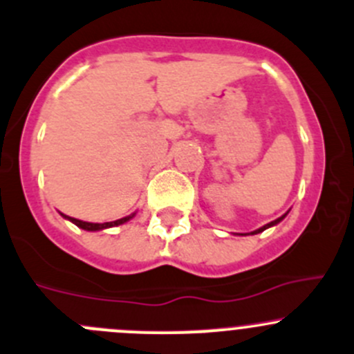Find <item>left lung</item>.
Instances as JSON below:
<instances>
[{
  "label": "left lung",
  "instance_id": "1",
  "mask_svg": "<svg viewBox=\"0 0 354 354\" xmlns=\"http://www.w3.org/2000/svg\"><path fill=\"white\" fill-rule=\"evenodd\" d=\"M283 218H286V214H283V216H280V218L279 219H275V221H272V223H268V225H264V226H261V228L259 230H256V232H252V235H254V233H259V232H263V230H266V228H270V226H273V225H277V223H280V221H282V219Z\"/></svg>",
  "mask_w": 354,
  "mask_h": 354
}]
</instances>
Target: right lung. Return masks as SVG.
Masks as SVG:
<instances>
[{
    "mask_svg": "<svg viewBox=\"0 0 354 354\" xmlns=\"http://www.w3.org/2000/svg\"><path fill=\"white\" fill-rule=\"evenodd\" d=\"M62 216H64V218H67V219H71V221L74 223V225H77L79 228L88 230V232H97V230H104V228H111V226L122 225V223H126L128 219L133 218V214H131V216H126V218H122V219H115V221H111V223H88V221H81V219L68 218V216H65V214H62Z\"/></svg>",
    "mask_w": 354,
    "mask_h": 354,
    "instance_id": "add662e5",
    "label": "right lung"
}]
</instances>
